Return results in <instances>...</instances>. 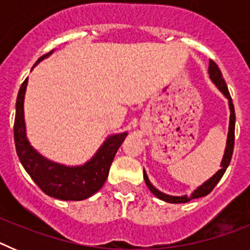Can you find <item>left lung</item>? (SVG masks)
<instances>
[{
  "label": "left lung",
  "mask_w": 250,
  "mask_h": 250,
  "mask_svg": "<svg viewBox=\"0 0 250 250\" xmlns=\"http://www.w3.org/2000/svg\"><path fill=\"white\" fill-rule=\"evenodd\" d=\"M209 75H210V79L216 85V87L220 90V91L224 94V96L228 99L229 101V109H230V121H229V132H228V140H227V147H225V152H224V158L222 160V169L218 170V173L214 174L209 180L204 183L203 185H200L190 196L184 195V196H171V195H167V194L161 193L159 191L158 189L152 187L151 183H150L149 178H147L146 173L144 171V180L146 183L147 188L150 189L152 194L155 196H158L159 199L164 200V202L167 203H173V204H178V203H188L190 202L191 199H196V198H202V196L208 195V194L210 193L213 190L215 185L219 183V180L222 179V176L224 175L225 170L228 167L229 163L231 160V155H233V150H234V131H235V111H234V105L233 101H231L230 94H229L228 86L225 83L224 79H223L222 71L219 70L218 65L214 62L213 60L209 61Z\"/></svg>",
  "instance_id": "obj_1"
}]
</instances>
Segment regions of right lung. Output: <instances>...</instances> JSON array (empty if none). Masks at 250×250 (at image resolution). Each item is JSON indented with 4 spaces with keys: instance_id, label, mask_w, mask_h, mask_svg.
<instances>
[{
    "instance_id": "obj_1",
    "label": "right lung",
    "mask_w": 250,
    "mask_h": 250,
    "mask_svg": "<svg viewBox=\"0 0 250 250\" xmlns=\"http://www.w3.org/2000/svg\"><path fill=\"white\" fill-rule=\"evenodd\" d=\"M52 52V51H51ZM43 55L36 61L35 66L48 55ZM27 79L22 83L16 100V116L13 125L15 145L22 167L45 194L61 200H83L94 195L101 189L109 175L110 165L115 154L123 144L127 132L116 134L106 139L103 146L94 158L81 167H65L50 161L41 156L31 146L26 138L23 120V100H25Z\"/></svg>"
}]
</instances>
